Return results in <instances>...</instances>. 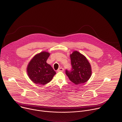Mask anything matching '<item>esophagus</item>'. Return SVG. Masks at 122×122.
Returning a JSON list of instances; mask_svg holds the SVG:
<instances>
[{
    "label": "esophagus",
    "instance_id": "obj_1",
    "mask_svg": "<svg viewBox=\"0 0 122 122\" xmlns=\"http://www.w3.org/2000/svg\"><path fill=\"white\" fill-rule=\"evenodd\" d=\"M64 71V69H63V68H62V67H60V68H59L58 69H57V72H63Z\"/></svg>",
    "mask_w": 122,
    "mask_h": 122
}]
</instances>
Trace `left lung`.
I'll use <instances>...</instances> for the list:
<instances>
[{
	"instance_id": "obj_1",
	"label": "left lung",
	"mask_w": 122,
	"mask_h": 122,
	"mask_svg": "<svg viewBox=\"0 0 122 122\" xmlns=\"http://www.w3.org/2000/svg\"><path fill=\"white\" fill-rule=\"evenodd\" d=\"M72 70H66V74L71 82L76 85L84 83L92 76V67L87 58L77 51L70 55Z\"/></svg>"
}]
</instances>
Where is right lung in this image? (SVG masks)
<instances>
[{"mask_svg": "<svg viewBox=\"0 0 122 122\" xmlns=\"http://www.w3.org/2000/svg\"><path fill=\"white\" fill-rule=\"evenodd\" d=\"M50 54L43 51L35 55L29 63L27 67L28 76L33 82L45 85L52 79L56 72L46 63Z\"/></svg>", "mask_w": 122, "mask_h": 122, "instance_id": "add662e5", "label": "right lung"}]
</instances>
